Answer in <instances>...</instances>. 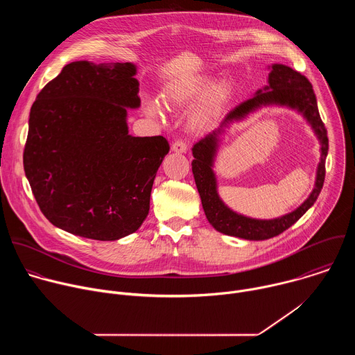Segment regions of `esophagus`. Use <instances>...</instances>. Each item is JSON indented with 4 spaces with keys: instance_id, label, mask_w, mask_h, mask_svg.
Wrapping results in <instances>:
<instances>
[{
    "instance_id": "34e87169",
    "label": "esophagus",
    "mask_w": 355,
    "mask_h": 355,
    "mask_svg": "<svg viewBox=\"0 0 355 355\" xmlns=\"http://www.w3.org/2000/svg\"><path fill=\"white\" fill-rule=\"evenodd\" d=\"M171 150L175 153H185L187 151V143L184 140H175L171 146Z\"/></svg>"
}]
</instances>
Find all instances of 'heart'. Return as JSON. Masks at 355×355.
<instances>
[{"instance_id": "b5f03b06", "label": "heart", "mask_w": 355, "mask_h": 355, "mask_svg": "<svg viewBox=\"0 0 355 355\" xmlns=\"http://www.w3.org/2000/svg\"><path fill=\"white\" fill-rule=\"evenodd\" d=\"M211 85L212 83L209 78H199V80H193L191 83L177 84V85H173L166 89V92L163 95V101L167 107H171V108L181 107V105H185V104L191 103V101L199 98L202 94H205L211 87ZM211 88V89H209L210 91L205 96L204 111H200L198 114V116L195 118V123H198V125L204 123L212 112H215L219 107H222L226 103L232 94V85L226 81L218 83ZM143 105H144V111L147 115L157 118V119H160L163 116V108H162L159 101L146 99Z\"/></svg>"}]
</instances>
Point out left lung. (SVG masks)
Wrapping results in <instances>:
<instances>
[{"mask_svg": "<svg viewBox=\"0 0 355 355\" xmlns=\"http://www.w3.org/2000/svg\"><path fill=\"white\" fill-rule=\"evenodd\" d=\"M268 74V85L259 89L256 95L233 108L222 121L218 129L202 137L192 147V174L209 223L220 233L245 240H267L275 237L297 222L315 204L324 182L326 157L329 151V139L324 123L320 119L318 101L311 81L284 64H272ZM263 105H281L296 109L311 123L321 140V162L317 173L315 188L310 198L293 213L281 218L263 221L239 216L227 209L217 193L213 163L218 146L220 136L232 122L241 120L250 112Z\"/></svg>", "mask_w": 355, "mask_h": 355, "instance_id": "1", "label": "left lung"}]
</instances>
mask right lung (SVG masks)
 Masks as SVG:
<instances>
[{"instance_id":"obj_1","label":"right lung","mask_w":355,"mask_h":355,"mask_svg":"<svg viewBox=\"0 0 355 355\" xmlns=\"http://www.w3.org/2000/svg\"><path fill=\"white\" fill-rule=\"evenodd\" d=\"M133 63L73 62L37 94L24 150L25 175L46 219L92 240L136 232L150 209L163 136L129 135L139 108Z\"/></svg>"}]
</instances>
